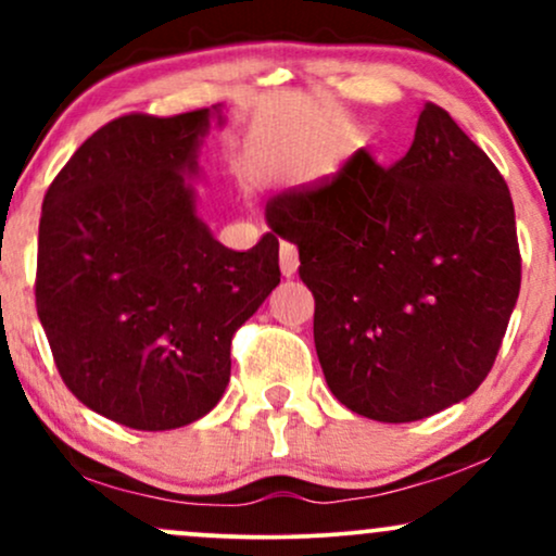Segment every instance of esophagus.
Masks as SVG:
<instances>
[{"instance_id": "34e87169", "label": "esophagus", "mask_w": 556, "mask_h": 556, "mask_svg": "<svg viewBox=\"0 0 556 556\" xmlns=\"http://www.w3.org/2000/svg\"><path fill=\"white\" fill-rule=\"evenodd\" d=\"M298 264V248L287 240L279 242V269H282L285 277H295Z\"/></svg>"}]
</instances>
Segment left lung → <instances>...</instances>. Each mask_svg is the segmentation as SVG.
I'll use <instances>...</instances> for the list:
<instances>
[{
    "label": "left lung",
    "instance_id": "left-lung-1",
    "mask_svg": "<svg viewBox=\"0 0 556 556\" xmlns=\"http://www.w3.org/2000/svg\"><path fill=\"white\" fill-rule=\"evenodd\" d=\"M314 292V342L344 407L410 424L473 394L520 292L509 188L450 112L426 104L410 151H355L334 177L277 195Z\"/></svg>",
    "mask_w": 556,
    "mask_h": 556
}]
</instances>
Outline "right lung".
Instances as JSON below:
<instances>
[{"label":"right lung","instance_id":"right-lung-1","mask_svg":"<svg viewBox=\"0 0 556 556\" xmlns=\"http://www.w3.org/2000/svg\"><path fill=\"white\" fill-rule=\"evenodd\" d=\"M125 114L70 156L43 195L36 311L56 371L99 416L138 431L203 418L229 381V344L279 285V238L229 251L185 177L208 117Z\"/></svg>","mask_w":556,"mask_h":556}]
</instances>
